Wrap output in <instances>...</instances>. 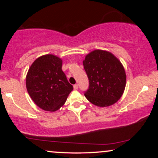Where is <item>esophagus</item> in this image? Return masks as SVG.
I'll use <instances>...</instances> for the list:
<instances>
[{
	"instance_id": "1",
	"label": "esophagus",
	"mask_w": 158,
	"mask_h": 158,
	"mask_svg": "<svg viewBox=\"0 0 158 158\" xmlns=\"http://www.w3.org/2000/svg\"><path fill=\"white\" fill-rule=\"evenodd\" d=\"M73 88H74L75 90H77V88H78V85H77V84H75V85H73Z\"/></svg>"
}]
</instances>
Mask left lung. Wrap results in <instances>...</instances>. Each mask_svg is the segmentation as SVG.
Masks as SVG:
<instances>
[{"mask_svg": "<svg viewBox=\"0 0 158 158\" xmlns=\"http://www.w3.org/2000/svg\"><path fill=\"white\" fill-rule=\"evenodd\" d=\"M83 64L89 80L85 98L99 107L117 102L124 94L127 81L120 60L110 52L96 49L85 56Z\"/></svg>", "mask_w": 158, "mask_h": 158, "instance_id": "obj_1", "label": "left lung"}]
</instances>
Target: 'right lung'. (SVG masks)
Instances as JSON below:
<instances>
[{
  "label": "right lung",
  "instance_id": "1",
  "mask_svg": "<svg viewBox=\"0 0 158 158\" xmlns=\"http://www.w3.org/2000/svg\"><path fill=\"white\" fill-rule=\"evenodd\" d=\"M62 65L61 58L48 54L34 60L28 70L27 91L34 103L44 111L60 109L73 89L62 70Z\"/></svg>",
  "mask_w": 158,
  "mask_h": 158
}]
</instances>
